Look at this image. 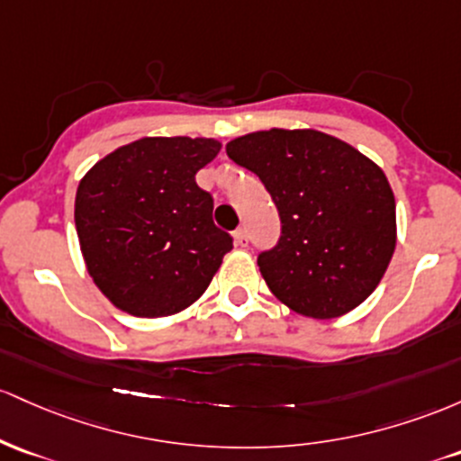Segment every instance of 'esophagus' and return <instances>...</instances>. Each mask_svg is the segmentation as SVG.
I'll list each match as a JSON object with an SVG mask.
<instances>
[{
	"instance_id": "obj_1",
	"label": "esophagus",
	"mask_w": 461,
	"mask_h": 461,
	"mask_svg": "<svg viewBox=\"0 0 461 461\" xmlns=\"http://www.w3.org/2000/svg\"><path fill=\"white\" fill-rule=\"evenodd\" d=\"M232 240H235V246L246 248L248 246V232H246V229H237L235 232H232Z\"/></svg>"
}]
</instances>
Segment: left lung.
I'll return each mask as SVG.
<instances>
[{"label":"left lung","instance_id":"obj_1","mask_svg":"<svg viewBox=\"0 0 461 461\" xmlns=\"http://www.w3.org/2000/svg\"><path fill=\"white\" fill-rule=\"evenodd\" d=\"M281 215V241L258 255L270 292L292 312L330 320L375 292L396 248L394 191L366 154L312 128H270L226 143Z\"/></svg>","mask_w":461,"mask_h":461}]
</instances>
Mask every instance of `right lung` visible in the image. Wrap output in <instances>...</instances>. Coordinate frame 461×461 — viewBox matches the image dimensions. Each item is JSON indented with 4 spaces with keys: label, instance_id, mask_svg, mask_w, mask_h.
<instances>
[{
    "label": "right lung",
    "instance_id": "1",
    "mask_svg": "<svg viewBox=\"0 0 461 461\" xmlns=\"http://www.w3.org/2000/svg\"><path fill=\"white\" fill-rule=\"evenodd\" d=\"M220 148L206 137H143L82 176L74 209L80 252L117 309L165 318L213 281L232 240L213 224V198L195 174Z\"/></svg>",
    "mask_w": 461,
    "mask_h": 461
}]
</instances>
